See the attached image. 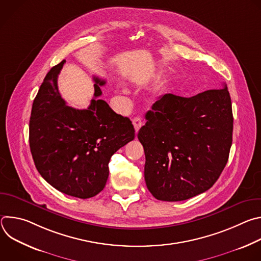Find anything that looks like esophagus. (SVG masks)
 Masks as SVG:
<instances>
[{
  "instance_id": "obj_1",
  "label": "esophagus",
  "mask_w": 261,
  "mask_h": 261,
  "mask_svg": "<svg viewBox=\"0 0 261 261\" xmlns=\"http://www.w3.org/2000/svg\"><path fill=\"white\" fill-rule=\"evenodd\" d=\"M132 124L134 126V129H135V132L137 133L140 129V127L143 125V122H142V119L141 118H134L132 120Z\"/></svg>"
}]
</instances>
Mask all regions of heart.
<instances>
[{
    "instance_id": "1",
    "label": "heart",
    "mask_w": 261,
    "mask_h": 261,
    "mask_svg": "<svg viewBox=\"0 0 261 261\" xmlns=\"http://www.w3.org/2000/svg\"><path fill=\"white\" fill-rule=\"evenodd\" d=\"M158 90H159V88H158ZM123 92H125V90H123Z\"/></svg>"
}]
</instances>
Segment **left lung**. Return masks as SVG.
Segmentation results:
<instances>
[{"label":"left lung","instance_id":"left-lung-1","mask_svg":"<svg viewBox=\"0 0 261 261\" xmlns=\"http://www.w3.org/2000/svg\"><path fill=\"white\" fill-rule=\"evenodd\" d=\"M138 132L146 187L155 198L181 201L208 190L224 169L233 117L227 86L186 98L165 94Z\"/></svg>","mask_w":261,"mask_h":261}]
</instances>
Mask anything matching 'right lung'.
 Masks as SVG:
<instances>
[{
    "label": "right lung",
    "mask_w": 261,
    "mask_h": 261,
    "mask_svg": "<svg viewBox=\"0 0 261 261\" xmlns=\"http://www.w3.org/2000/svg\"><path fill=\"white\" fill-rule=\"evenodd\" d=\"M66 63L53 67L35 97L30 118V148L37 170L60 192L82 199L97 195L108 178V163L134 139L132 122L101 99L105 81L94 76V97L87 109L66 104L58 76Z\"/></svg>",
    "instance_id": "obj_1"
}]
</instances>
